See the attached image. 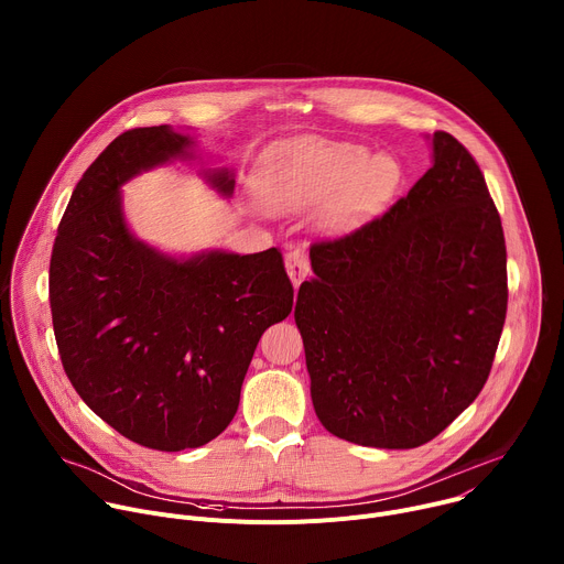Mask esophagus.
<instances>
[{
	"mask_svg": "<svg viewBox=\"0 0 564 564\" xmlns=\"http://www.w3.org/2000/svg\"><path fill=\"white\" fill-rule=\"evenodd\" d=\"M285 270H288V276L292 281L294 288L301 285V281L307 276L310 272V261H307V254L303 250H292L285 254Z\"/></svg>",
	"mask_w": 564,
	"mask_h": 564,
	"instance_id": "esophagus-1",
	"label": "esophagus"
}]
</instances>
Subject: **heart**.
<instances>
[{"mask_svg": "<svg viewBox=\"0 0 564 564\" xmlns=\"http://www.w3.org/2000/svg\"><path fill=\"white\" fill-rule=\"evenodd\" d=\"M401 170L366 144L303 138L274 147L261 160L257 189L272 212H303L316 203L314 225L344 236L377 216L397 194Z\"/></svg>", "mask_w": 564, "mask_h": 564, "instance_id": "1", "label": "heart"}]
</instances>
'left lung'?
<instances>
[{
    "label": "left lung",
    "instance_id": "1",
    "mask_svg": "<svg viewBox=\"0 0 564 564\" xmlns=\"http://www.w3.org/2000/svg\"><path fill=\"white\" fill-rule=\"evenodd\" d=\"M433 167L383 216L310 248L294 321L333 435L375 448L437 437L485 388L507 316L500 214L473 155L435 131Z\"/></svg>",
    "mask_w": 564,
    "mask_h": 564
}]
</instances>
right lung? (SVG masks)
<instances>
[{
    "label": "right lung",
    "mask_w": 564,
    "mask_h": 564,
    "mask_svg": "<svg viewBox=\"0 0 564 564\" xmlns=\"http://www.w3.org/2000/svg\"><path fill=\"white\" fill-rule=\"evenodd\" d=\"M192 155L194 138L170 124L118 135L70 194L48 276L55 341L77 394L127 440L167 453L227 429L261 335L294 303L276 248L178 259L131 234L122 185ZM203 176L234 194L227 167Z\"/></svg>",
    "instance_id": "add662e5"
}]
</instances>
